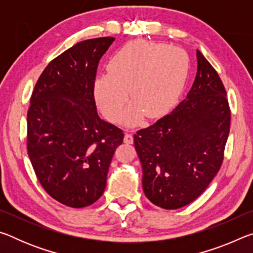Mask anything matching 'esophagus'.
I'll return each instance as SVG.
<instances>
[{
	"instance_id": "34e87169",
	"label": "esophagus",
	"mask_w": 253,
	"mask_h": 253,
	"mask_svg": "<svg viewBox=\"0 0 253 253\" xmlns=\"http://www.w3.org/2000/svg\"><path fill=\"white\" fill-rule=\"evenodd\" d=\"M124 142L126 144H132L134 143V137H132V134L130 131H127L125 134V137H124Z\"/></svg>"
}]
</instances>
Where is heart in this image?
Returning a JSON list of instances; mask_svg holds the SVG:
<instances>
[{
    "mask_svg": "<svg viewBox=\"0 0 253 253\" xmlns=\"http://www.w3.org/2000/svg\"><path fill=\"white\" fill-rule=\"evenodd\" d=\"M188 72V58L182 49L146 41L130 42L119 49L108 63V74L96 79L95 95L111 121L122 116L128 102L134 104L124 117L137 124L165 114L177 99Z\"/></svg>",
    "mask_w": 253,
    "mask_h": 253,
    "instance_id": "heart-1",
    "label": "heart"
}]
</instances>
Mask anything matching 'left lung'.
Returning a JSON list of instances; mask_svg holds the SVG:
<instances>
[{
	"label": "left lung",
	"instance_id": "1",
	"mask_svg": "<svg viewBox=\"0 0 253 253\" xmlns=\"http://www.w3.org/2000/svg\"><path fill=\"white\" fill-rule=\"evenodd\" d=\"M198 72L172 113L134 135L143 168V190L157 207L175 210L203 193L222 165L230 131L226 91L198 50Z\"/></svg>",
	"mask_w": 253,
	"mask_h": 253
}]
</instances>
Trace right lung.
<instances>
[{
  "instance_id": "add662e5",
  "label": "right lung",
  "mask_w": 253,
  "mask_h": 253,
  "mask_svg": "<svg viewBox=\"0 0 253 253\" xmlns=\"http://www.w3.org/2000/svg\"><path fill=\"white\" fill-rule=\"evenodd\" d=\"M113 37L78 42L38 79L28 110V155L42 187L67 207L91 205L104 193L121 128L98 116L97 67Z\"/></svg>"
}]
</instances>
